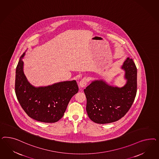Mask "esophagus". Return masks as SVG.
Here are the masks:
<instances>
[{
	"instance_id": "esophagus-1",
	"label": "esophagus",
	"mask_w": 159,
	"mask_h": 159,
	"mask_svg": "<svg viewBox=\"0 0 159 159\" xmlns=\"http://www.w3.org/2000/svg\"><path fill=\"white\" fill-rule=\"evenodd\" d=\"M87 83V79L86 77H84L80 80V82H79V86L80 87H84L86 86Z\"/></svg>"
}]
</instances>
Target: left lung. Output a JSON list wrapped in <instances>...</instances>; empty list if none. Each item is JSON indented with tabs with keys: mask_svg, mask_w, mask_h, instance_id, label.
Wrapping results in <instances>:
<instances>
[{
	"mask_svg": "<svg viewBox=\"0 0 159 159\" xmlns=\"http://www.w3.org/2000/svg\"><path fill=\"white\" fill-rule=\"evenodd\" d=\"M127 82L122 87L111 86L103 80H95L84 90L89 118L97 124H108L123 117L132 105L137 92V69L132 59L127 58L122 66Z\"/></svg>",
	"mask_w": 159,
	"mask_h": 159,
	"instance_id": "8db88e82",
	"label": "left lung"
}]
</instances>
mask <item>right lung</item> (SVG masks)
I'll list each match as a JSON object with an SVG mask.
<instances>
[{"label":"right lung","instance_id":"obj_1","mask_svg":"<svg viewBox=\"0 0 159 159\" xmlns=\"http://www.w3.org/2000/svg\"><path fill=\"white\" fill-rule=\"evenodd\" d=\"M20 57L16 70L15 92L25 113L35 120L53 123L59 120L71 98L79 91L76 80L59 82L46 87H35L27 80Z\"/></svg>","mask_w":159,"mask_h":159}]
</instances>
